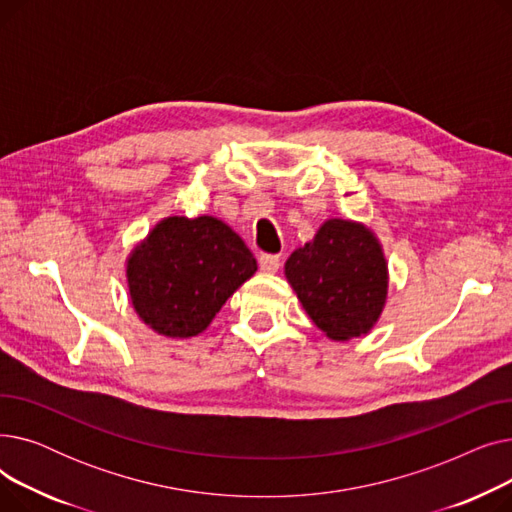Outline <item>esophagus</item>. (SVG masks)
Returning a JSON list of instances; mask_svg holds the SVG:
<instances>
[{
  "mask_svg": "<svg viewBox=\"0 0 512 512\" xmlns=\"http://www.w3.org/2000/svg\"><path fill=\"white\" fill-rule=\"evenodd\" d=\"M280 265V255H259V270L265 274L278 272Z\"/></svg>",
  "mask_w": 512,
  "mask_h": 512,
  "instance_id": "esophagus-1",
  "label": "esophagus"
}]
</instances>
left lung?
I'll return each instance as SVG.
<instances>
[{"label": "left lung", "mask_w": 512, "mask_h": 512, "mask_svg": "<svg viewBox=\"0 0 512 512\" xmlns=\"http://www.w3.org/2000/svg\"><path fill=\"white\" fill-rule=\"evenodd\" d=\"M286 278L313 324L334 340L367 334L386 303V259L359 224L330 220L286 261Z\"/></svg>", "instance_id": "1"}]
</instances>
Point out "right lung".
Listing matches in <instances>:
<instances>
[{
    "label": "right lung",
    "mask_w": 512,
    "mask_h": 512,
    "mask_svg": "<svg viewBox=\"0 0 512 512\" xmlns=\"http://www.w3.org/2000/svg\"><path fill=\"white\" fill-rule=\"evenodd\" d=\"M257 261L224 222L168 218L153 228L128 259V288L147 326L170 338L203 332L249 280Z\"/></svg>",
    "instance_id": "obj_1"
}]
</instances>
